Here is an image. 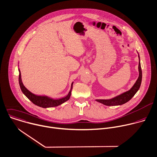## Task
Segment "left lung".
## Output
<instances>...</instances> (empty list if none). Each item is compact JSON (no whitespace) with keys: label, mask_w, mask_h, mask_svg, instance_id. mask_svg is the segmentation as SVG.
Segmentation results:
<instances>
[{"label":"left lung","mask_w":157,"mask_h":157,"mask_svg":"<svg viewBox=\"0 0 157 157\" xmlns=\"http://www.w3.org/2000/svg\"><path fill=\"white\" fill-rule=\"evenodd\" d=\"M138 53V52H137ZM139 56V77L137 80H136V83L134 84L132 87L128 91L124 92L123 93L120 94V95L108 100H95L103 104L106 106H119L122 105L124 103L128 102L134 95L139 90L141 82H142V69H141V66H140V56L139 54L138 53Z\"/></svg>","instance_id":"obj_1"}]
</instances>
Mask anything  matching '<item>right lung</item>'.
Wrapping results in <instances>:
<instances>
[{
    "mask_svg": "<svg viewBox=\"0 0 157 157\" xmlns=\"http://www.w3.org/2000/svg\"><path fill=\"white\" fill-rule=\"evenodd\" d=\"M19 71V84L21 88V91L24 95L31 101L33 104H35L36 106H38L41 108H52V107H55L57 106L62 103H64V102L67 101V100H69L71 95V92L72 90V86H73V83L71 84V87L69 92L68 93L67 95L59 99H53L52 98H50L47 96H41V95H35V94L32 93L31 91H29L23 85L22 80H21V72L20 69H18Z\"/></svg>",
    "mask_w": 157,
    "mask_h": 157,
    "instance_id": "right-lung-1",
    "label": "right lung"
}]
</instances>
